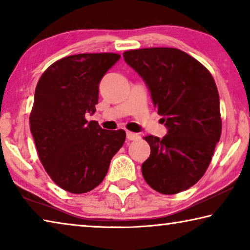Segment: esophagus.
<instances>
[{
    "label": "esophagus",
    "instance_id": "34e87169",
    "mask_svg": "<svg viewBox=\"0 0 250 250\" xmlns=\"http://www.w3.org/2000/svg\"><path fill=\"white\" fill-rule=\"evenodd\" d=\"M140 138V135L138 133H134V132H131V131H126V139L130 141H134V140H138V139Z\"/></svg>",
    "mask_w": 250,
    "mask_h": 250
}]
</instances>
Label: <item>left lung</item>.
<instances>
[{
	"label": "left lung",
	"mask_w": 250,
	"mask_h": 250,
	"mask_svg": "<svg viewBox=\"0 0 250 250\" xmlns=\"http://www.w3.org/2000/svg\"><path fill=\"white\" fill-rule=\"evenodd\" d=\"M124 57L147 84L167 128L163 139L143 138L151 153L142 164V175L156 192H183L205 174L221 138L215 80L204 65L177 48L131 49Z\"/></svg>",
	"instance_id": "obj_1"
}]
</instances>
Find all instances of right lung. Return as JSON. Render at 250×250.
Returning <instances> with one entry per match:
<instances>
[{"label":"right lung","mask_w":250,"mask_h":250,"mask_svg":"<svg viewBox=\"0 0 250 250\" xmlns=\"http://www.w3.org/2000/svg\"><path fill=\"white\" fill-rule=\"evenodd\" d=\"M119 54H77L55 62L37 83L29 126L50 179L73 194L97 188L125 140V130L87 121L98 104L99 83Z\"/></svg>","instance_id":"1"}]
</instances>
